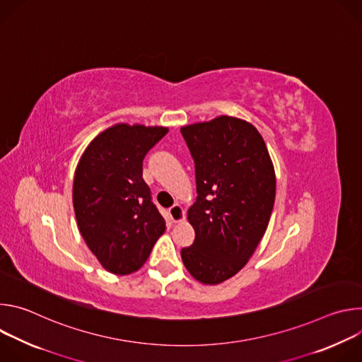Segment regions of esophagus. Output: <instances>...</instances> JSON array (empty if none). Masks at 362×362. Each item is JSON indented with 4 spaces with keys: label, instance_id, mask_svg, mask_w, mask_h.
Instances as JSON below:
<instances>
[{
    "label": "esophagus",
    "instance_id": "esophagus-1",
    "mask_svg": "<svg viewBox=\"0 0 362 362\" xmlns=\"http://www.w3.org/2000/svg\"><path fill=\"white\" fill-rule=\"evenodd\" d=\"M169 216H170V221L172 222H180L185 219V211L180 204H173L172 208L169 209Z\"/></svg>",
    "mask_w": 362,
    "mask_h": 362
}]
</instances>
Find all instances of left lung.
<instances>
[{"mask_svg":"<svg viewBox=\"0 0 362 362\" xmlns=\"http://www.w3.org/2000/svg\"><path fill=\"white\" fill-rule=\"evenodd\" d=\"M194 162L197 197L187 212L194 240L180 250L190 275L221 284L238 274L269 223L275 172L250 123L221 116L180 129Z\"/></svg>","mask_w":362,"mask_h":362,"instance_id":"obj_1","label":"left lung"}]
</instances>
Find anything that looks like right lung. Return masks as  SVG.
<instances>
[{"label": "right lung", "instance_id": "1", "mask_svg": "<svg viewBox=\"0 0 362 362\" xmlns=\"http://www.w3.org/2000/svg\"><path fill=\"white\" fill-rule=\"evenodd\" d=\"M166 133V127L113 126L88 144L77 165V225L88 249L112 274L141 268L166 229L143 180V159Z\"/></svg>", "mask_w": 362, "mask_h": 362}]
</instances>
